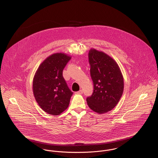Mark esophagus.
<instances>
[{
    "mask_svg": "<svg viewBox=\"0 0 158 158\" xmlns=\"http://www.w3.org/2000/svg\"><path fill=\"white\" fill-rule=\"evenodd\" d=\"M83 90H80L79 91H78V92H76L75 93L77 94H83Z\"/></svg>",
    "mask_w": 158,
    "mask_h": 158,
    "instance_id": "34e87169",
    "label": "esophagus"
}]
</instances>
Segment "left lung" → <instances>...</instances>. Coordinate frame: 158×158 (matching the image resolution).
Segmentation results:
<instances>
[{
  "label": "left lung",
  "instance_id": "1",
  "mask_svg": "<svg viewBox=\"0 0 158 158\" xmlns=\"http://www.w3.org/2000/svg\"><path fill=\"white\" fill-rule=\"evenodd\" d=\"M89 61L94 92L86 98L88 105L95 113H107L117 105L123 94L122 72L113 58L93 48L89 52Z\"/></svg>",
  "mask_w": 158,
  "mask_h": 158
}]
</instances>
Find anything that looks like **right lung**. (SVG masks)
<instances>
[{
    "label": "right lung",
    "instance_id": "add662e5",
    "mask_svg": "<svg viewBox=\"0 0 158 158\" xmlns=\"http://www.w3.org/2000/svg\"><path fill=\"white\" fill-rule=\"evenodd\" d=\"M71 56L55 53L40 65L33 77V92L40 108L45 113L58 115L69 106L73 92L63 77V71Z\"/></svg>",
    "mask_w": 158,
    "mask_h": 158
}]
</instances>
